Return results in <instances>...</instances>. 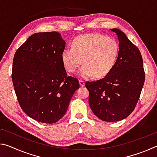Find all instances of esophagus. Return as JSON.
<instances>
[{
	"mask_svg": "<svg viewBox=\"0 0 157 157\" xmlns=\"http://www.w3.org/2000/svg\"><path fill=\"white\" fill-rule=\"evenodd\" d=\"M79 84H80L81 86H84V84H85L84 82L82 80V79H79Z\"/></svg>",
	"mask_w": 157,
	"mask_h": 157,
	"instance_id": "obj_1",
	"label": "esophagus"
}]
</instances>
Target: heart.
I'll use <instances>...</instances> for the list:
<instances>
[{"label": "heart", "instance_id": "obj_1", "mask_svg": "<svg viewBox=\"0 0 157 157\" xmlns=\"http://www.w3.org/2000/svg\"><path fill=\"white\" fill-rule=\"evenodd\" d=\"M118 51V44L113 39L99 34H83L73 41L72 48L63 50L62 60L66 70L73 73L82 59L84 65L79 69V75L102 78L113 68Z\"/></svg>", "mask_w": 157, "mask_h": 157}]
</instances>
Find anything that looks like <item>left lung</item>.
<instances>
[{
    "label": "left lung",
    "instance_id": "left-lung-1",
    "mask_svg": "<svg viewBox=\"0 0 157 157\" xmlns=\"http://www.w3.org/2000/svg\"><path fill=\"white\" fill-rule=\"evenodd\" d=\"M118 56L111 71L104 78L86 82L89 103L100 120L116 122L129 116L136 107L145 82L143 62L139 49L117 28Z\"/></svg>",
    "mask_w": 157,
    "mask_h": 157
}]
</instances>
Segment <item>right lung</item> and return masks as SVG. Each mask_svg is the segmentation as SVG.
<instances>
[{
    "label": "right lung",
    "mask_w": 157,
    "mask_h": 157,
    "mask_svg": "<svg viewBox=\"0 0 157 157\" xmlns=\"http://www.w3.org/2000/svg\"><path fill=\"white\" fill-rule=\"evenodd\" d=\"M66 42L57 32L34 33L16 51L12 79L22 110L40 123H57L79 88L62 60Z\"/></svg>",
    "instance_id": "add662e5"
}]
</instances>
